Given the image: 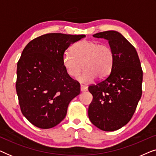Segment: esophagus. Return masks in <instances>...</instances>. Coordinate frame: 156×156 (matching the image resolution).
<instances>
[{
	"label": "esophagus",
	"instance_id": "esophagus-1",
	"mask_svg": "<svg viewBox=\"0 0 156 156\" xmlns=\"http://www.w3.org/2000/svg\"><path fill=\"white\" fill-rule=\"evenodd\" d=\"M80 90H81V91H86L88 90V88H87V86H84V85L81 84Z\"/></svg>",
	"mask_w": 156,
	"mask_h": 156
}]
</instances>
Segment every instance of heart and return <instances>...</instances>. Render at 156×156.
Segmentation results:
<instances>
[{"mask_svg":"<svg viewBox=\"0 0 156 156\" xmlns=\"http://www.w3.org/2000/svg\"><path fill=\"white\" fill-rule=\"evenodd\" d=\"M71 50L72 53L65 52L62 58L63 67L71 77H77L82 65L84 70L79 80L85 84L91 82L97 76L106 77L112 71L114 55L107 44L83 40L74 44Z\"/></svg>","mask_w":156,"mask_h":156,"instance_id":"b5f03b06","label":"heart"}]
</instances>
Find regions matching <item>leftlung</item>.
Wrapping results in <instances>:
<instances>
[{"mask_svg": "<svg viewBox=\"0 0 156 156\" xmlns=\"http://www.w3.org/2000/svg\"><path fill=\"white\" fill-rule=\"evenodd\" d=\"M93 36L108 40L114 61L109 75L89 87L93 100L88 116L98 129L114 131L129 123L141 97V65L135 48L120 33L108 30Z\"/></svg>", "mask_w": 156, "mask_h": 156, "instance_id": "left-lung-1", "label": "left lung"}]
</instances>
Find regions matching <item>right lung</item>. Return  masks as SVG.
Listing matches in <instances>:
<instances>
[{"instance_id": "right-lung-1", "label": "right lung", "mask_w": 156, "mask_h": 156, "mask_svg": "<svg viewBox=\"0 0 156 156\" xmlns=\"http://www.w3.org/2000/svg\"><path fill=\"white\" fill-rule=\"evenodd\" d=\"M85 35L48 33L25 46L17 65L16 91L23 116L35 126L48 129L67 115L80 84L68 75L62 58L72 43Z\"/></svg>"}]
</instances>
